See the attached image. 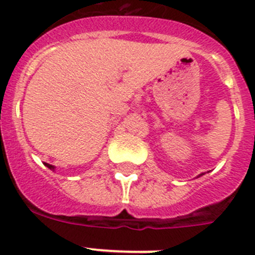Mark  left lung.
<instances>
[{
  "mask_svg": "<svg viewBox=\"0 0 255 255\" xmlns=\"http://www.w3.org/2000/svg\"><path fill=\"white\" fill-rule=\"evenodd\" d=\"M202 175H204V173H200V175H199V176H202ZM199 176H198V177H199Z\"/></svg>",
  "mask_w": 255,
  "mask_h": 255,
  "instance_id": "1",
  "label": "left lung"
}]
</instances>
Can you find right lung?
Listing matches in <instances>:
<instances>
[{"mask_svg": "<svg viewBox=\"0 0 255 255\" xmlns=\"http://www.w3.org/2000/svg\"><path fill=\"white\" fill-rule=\"evenodd\" d=\"M44 164H46V166L49 168V170L55 171V166H52V164H49V163H44Z\"/></svg>", "mask_w": 255, "mask_h": 255, "instance_id": "add662e5", "label": "right lung"}]
</instances>
